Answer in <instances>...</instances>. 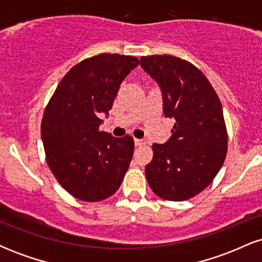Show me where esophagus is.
Returning <instances> with one entry per match:
<instances>
[{
  "label": "esophagus",
  "mask_w": 262,
  "mask_h": 262,
  "mask_svg": "<svg viewBox=\"0 0 262 262\" xmlns=\"http://www.w3.org/2000/svg\"><path fill=\"white\" fill-rule=\"evenodd\" d=\"M134 143H135V146H143V145H145V141L141 140V139H134Z\"/></svg>",
  "instance_id": "esophagus-1"
}]
</instances>
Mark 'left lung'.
<instances>
[{
	"instance_id": "left-lung-1",
	"label": "left lung",
	"mask_w": 262,
	"mask_h": 262,
	"mask_svg": "<svg viewBox=\"0 0 262 262\" xmlns=\"http://www.w3.org/2000/svg\"><path fill=\"white\" fill-rule=\"evenodd\" d=\"M140 65L161 87L165 116L176 121L172 137L151 146L146 180L164 200H189L214 180L227 156L221 100L202 71L187 60L149 55L141 56Z\"/></svg>"
}]
</instances>
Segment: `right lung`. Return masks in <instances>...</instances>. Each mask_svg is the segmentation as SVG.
I'll return each mask as SVG.
<instances>
[{
  "instance_id": "1",
  "label": "right lung",
  "mask_w": 262,
  "mask_h": 262,
  "mask_svg": "<svg viewBox=\"0 0 262 262\" xmlns=\"http://www.w3.org/2000/svg\"><path fill=\"white\" fill-rule=\"evenodd\" d=\"M139 60L119 54L87 58L62 77L48 102L40 133L53 175L71 196L97 202L119 188L133 158L130 135L100 130L122 81Z\"/></svg>"
}]
</instances>
